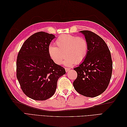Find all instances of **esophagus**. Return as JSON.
Listing matches in <instances>:
<instances>
[{"label": "esophagus", "instance_id": "1", "mask_svg": "<svg viewBox=\"0 0 127 127\" xmlns=\"http://www.w3.org/2000/svg\"><path fill=\"white\" fill-rule=\"evenodd\" d=\"M69 70H70V69L69 68H65V70H66V72H68V71H69Z\"/></svg>", "mask_w": 127, "mask_h": 127}]
</instances>
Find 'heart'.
Here are the masks:
<instances>
[{
	"mask_svg": "<svg viewBox=\"0 0 127 127\" xmlns=\"http://www.w3.org/2000/svg\"><path fill=\"white\" fill-rule=\"evenodd\" d=\"M56 45L57 47L50 46L49 53L57 64L63 63L65 55L67 57L65 64L67 66L82 63L87 57L88 44L84 37L62 34L57 38Z\"/></svg>",
	"mask_w": 127,
	"mask_h": 127,
	"instance_id": "obj_1",
	"label": "heart"
}]
</instances>
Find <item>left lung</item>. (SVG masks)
Listing matches in <instances>:
<instances>
[{"label": "left lung", "instance_id": "left-lung-1", "mask_svg": "<svg viewBox=\"0 0 127 127\" xmlns=\"http://www.w3.org/2000/svg\"><path fill=\"white\" fill-rule=\"evenodd\" d=\"M88 42L86 59L74 69L77 77L73 86L78 93L94 97L101 94L108 86L112 72L110 50L102 38L90 31H80Z\"/></svg>", "mask_w": 127, "mask_h": 127}]
</instances>
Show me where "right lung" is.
I'll use <instances>...</instances> for the list:
<instances>
[{
    "mask_svg": "<svg viewBox=\"0 0 127 127\" xmlns=\"http://www.w3.org/2000/svg\"><path fill=\"white\" fill-rule=\"evenodd\" d=\"M55 37L39 32L23 44L16 60V77L22 90L29 97L46 100L55 94L58 78L66 74L64 68L50 58L49 47Z\"/></svg>",
    "mask_w": 127,
    "mask_h": 127,
    "instance_id": "obj_1",
    "label": "right lung"
}]
</instances>
